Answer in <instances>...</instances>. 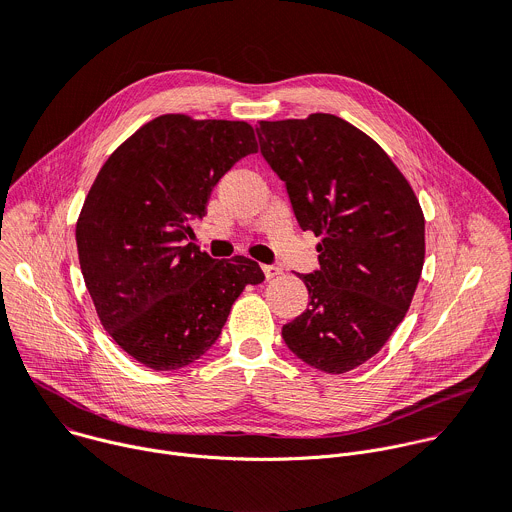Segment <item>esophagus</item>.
Returning <instances> with one entry per match:
<instances>
[{"instance_id":"esophagus-1","label":"esophagus","mask_w":512,"mask_h":512,"mask_svg":"<svg viewBox=\"0 0 512 512\" xmlns=\"http://www.w3.org/2000/svg\"><path fill=\"white\" fill-rule=\"evenodd\" d=\"M261 269H263V273H265L267 279H275V277L281 275V269H279L277 265H261Z\"/></svg>"}]
</instances>
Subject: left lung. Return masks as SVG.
Returning a JSON list of instances; mask_svg holds the SVG:
<instances>
[{
  "label": "left lung",
  "instance_id": "8db88e82",
  "mask_svg": "<svg viewBox=\"0 0 512 512\" xmlns=\"http://www.w3.org/2000/svg\"><path fill=\"white\" fill-rule=\"evenodd\" d=\"M257 135L300 227L322 237L320 269L300 275L308 310L281 336L310 367L348 373L385 346L411 306L423 210L381 145L336 115L261 121Z\"/></svg>",
  "mask_w": 512,
  "mask_h": 512
}]
</instances>
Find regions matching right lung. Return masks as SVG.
<instances>
[{
  "label": "right lung",
  "instance_id": "add662e5",
  "mask_svg": "<svg viewBox=\"0 0 512 512\" xmlns=\"http://www.w3.org/2000/svg\"><path fill=\"white\" fill-rule=\"evenodd\" d=\"M255 152L247 121L168 113L99 170L77 221L81 271L103 328L145 367L198 360L243 289L265 279L253 259L216 261L186 243L218 180Z\"/></svg>",
  "mask_w": 512,
  "mask_h": 512
}]
</instances>
